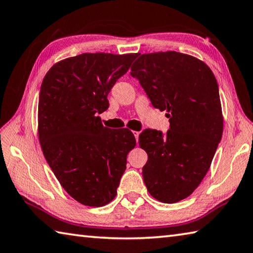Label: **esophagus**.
<instances>
[{"mask_svg": "<svg viewBox=\"0 0 253 253\" xmlns=\"http://www.w3.org/2000/svg\"><path fill=\"white\" fill-rule=\"evenodd\" d=\"M133 134H134V136H135V140L138 141V140H139V134H140V132H138V131H133Z\"/></svg>", "mask_w": 253, "mask_h": 253, "instance_id": "34e87169", "label": "esophagus"}]
</instances>
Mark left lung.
<instances>
[{"label": "left lung", "instance_id": "1", "mask_svg": "<svg viewBox=\"0 0 253 253\" xmlns=\"http://www.w3.org/2000/svg\"><path fill=\"white\" fill-rule=\"evenodd\" d=\"M138 56L130 73L170 121L166 135L152 129L139 135L148 153L143 180L154 199L175 203L199 187L222 138L218 83L209 66L192 55L167 51Z\"/></svg>", "mask_w": 253, "mask_h": 253}]
</instances>
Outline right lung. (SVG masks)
Here are the masks:
<instances>
[{"label": "right lung", "mask_w": 253, "mask_h": 253, "mask_svg": "<svg viewBox=\"0 0 253 253\" xmlns=\"http://www.w3.org/2000/svg\"><path fill=\"white\" fill-rule=\"evenodd\" d=\"M135 57L136 53H83L57 62L42 81L40 144L60 184L84 206L113 200L127 153L136 144L129 129H109L97 117L108 110L110 90Z\"/></svg>", "instance_id": "1"}]
</instances>
